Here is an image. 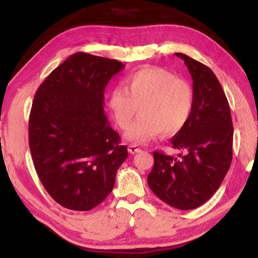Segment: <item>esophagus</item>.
<instances>
[{
	"instance_id": "obj_1",
	"label": "esophagus",
	"mask_w": 258,
	"mask_h": 258,
	"mask_svg": "<svg viewBox=\"0 0 258 258\" xmlns=\"http://www.w3.org/2000/svg\"><path fill=\"white\" fill-rule=\"evenodd\" d=\"M140 151H141V149H140V146L138 144H131L128 146V152L131 154H135V153L140 152Z\"/></svg>"
}]
</instances>
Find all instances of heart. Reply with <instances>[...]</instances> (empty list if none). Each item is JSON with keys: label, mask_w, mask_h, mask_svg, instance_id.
<instances>
[{"label": "heart", "mask_w": 258, "mask_h": 258, "mask_svg": "<svg viewBox=\"0 0 258 258\" xmlns=\"http://www.w3.org/2000/svg\"><path fill=\"white\" fill-rule=\"evenodd\" d=\"M138 106L141 115L130 126L126 139L146 143L162 132L173 135L184 127L192 112V88L164 68H143L130 75L124 87L117 86L108 96V108L122 130L127 128Z\"/></svg>", "instance_id": "1"}]
</instances>
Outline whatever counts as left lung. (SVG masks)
<instances>
[{
  "label": "left lung",
  "instance_id": "1",
  "mask_svg": "<svg viewBox=\"0 0 258 258\" xmlns=\"http://www.w3.org/2000/svg\"><path fill=\"white\" fill-rule=\"evenodd\" d=\"M194 80V106L184 127L171 140L185 151L179 158L154 151L148 175L151 190L180 210L198 208L219 188L233 159V120L228 100L209 67L183 53H175Z\"/></svg>",
  "mask_w": 258,
  "mask_h": 258
}]
</instances>
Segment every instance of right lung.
Listing matches in <instances>:
<instances>
[{
	"label": "right lung",
	"instance_id": "right-lung-1",
	"mask_svg": "<svg viewBox=\"0 0 258 258\" xmlns=\"http://www.w3.org/2000/svg\"><path fill=\"white\" fill-rule=\"evenodd\" d=\"M124 64L76 52L39 86L29 118V146L44 189L60 206L87 211L114 188L127 158L104 113V92Z\"/></svg>",
	"mask_w": 258,
	"mask_h": 258
}]
</instances>
